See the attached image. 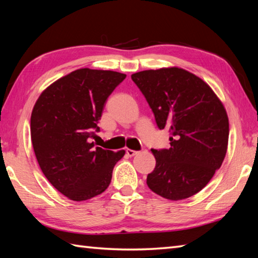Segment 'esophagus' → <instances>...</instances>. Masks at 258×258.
Wrapping results in <instances>:
<instances>
[{
  "instance_id": "1",
  "label": "esophagus",
  "mask_w": 258,
  "mask_h": 258,
  "mask_svg": "<svg viewBox=\"0 0 258 258\" xmlns=\"http://www.w3.org/2000/svg\"><path fill=\"white\" fill-rule=\"evenodd\" d=\"M125 151H126V154H127V155H128V156H131V157L138 154V152L134 151V150H131V149H126Z\"/></svg>"
}]
</instances>
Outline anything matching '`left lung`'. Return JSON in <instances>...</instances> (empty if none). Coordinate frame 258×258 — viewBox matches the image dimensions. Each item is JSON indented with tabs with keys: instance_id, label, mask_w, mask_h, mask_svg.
<instances>
[{
	"instance_id": "8db88e82",
	"label": "left lung",
	"mask_w": 258,
	"mask_h": 258,
	"mask_svg": "<svg viewBox=\"0 0 258 258\" xmlns=\"http://www.w3.org/2000/svg\"><path fill=\"white\" fill-rule=\"evenodd\" d=\"M171 147L153 150L156 165L146 184L164 199L179 201L199 193L226 155L229 125L222 102L202 79L178 68L132 74Z\"/></svg>"
}]
</instances>
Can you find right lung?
<instances>
[{"mask_svg": "<svg viewBox=\"0 0 258 258\" xmlns=\"http://www.w3.org/2000/svg\"><path fill=\"white\" fill-rule=\"evenodd\" d=\"M126 78L114 71L80 69L43 91L31 115V140L43 174L59 193L81 202L105 190L125 151L91 140L107 97Z\"/></svg>", "mask_w": 258, "mask_h": 258, "instance_id": "add662e5", "label": "right lung"}]
</instances>
